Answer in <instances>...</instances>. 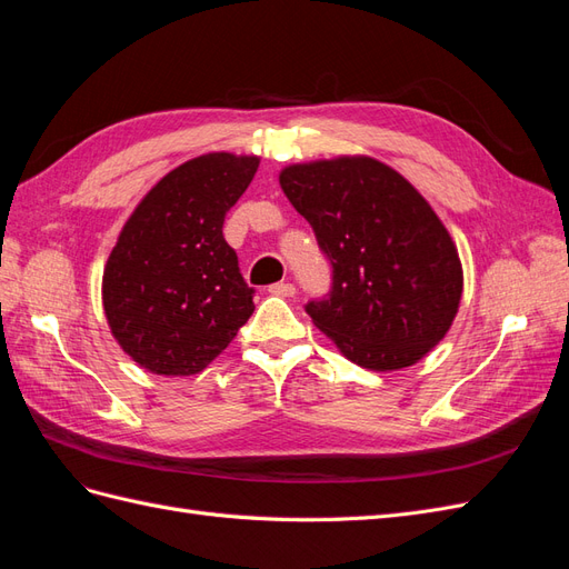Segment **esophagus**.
<instances>
[{
  "mask_svg": "<svg viewBox=\"0 0 569 569\" xmlns=\"http://www.w3.org/2000/svg\"><path fill=\"white\" fill-rule=\"evenodd\" d=\"M270 295L272 297H295L297 295V287L291 282H278V284H270Z\"/></svg>",
  "mask_w": 569,
  "mask_h": 569,
  "instance_id": "obj_1",
  "label": "esophagus"
}]
</instances>
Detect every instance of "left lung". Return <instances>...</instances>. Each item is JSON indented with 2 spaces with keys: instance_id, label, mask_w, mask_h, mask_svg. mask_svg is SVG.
<instances>
[{
  "instance_id": "obj_1",
  "label": "left lung",
  "mask_w": 569,
  "mask_h": 569,
  "mask_svg": "<svg viewBox=\"0 0 569 569\" xmlns=\"http://www.w3.org/2000/svg\"><path fill=\"white\" fill-rule=\"evenodd\" d=\"M280 184L332 263V291L306 306L313 325L360 368L416 366L462 297L458 249L432 206L372 157L291 163Z\"/></svg>"
}]
</instances>
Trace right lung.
<instances>
[{"instance_id":"add662e5","label":"right lung","mask_w":569,"mask_h":569,"mask_svg":"<svg viewBox=\"0 0 569 569\" xmlns=\"http://www.w3.org/2000/svg\"><path fill=\"white\" fill-rule=\"evenodd\" d=\"M258 157L201 153L153 184L126 220L101 278L113 339L137 366L197 375L253 313V289L222 237Z\"/></svg>"}]
</instances>
